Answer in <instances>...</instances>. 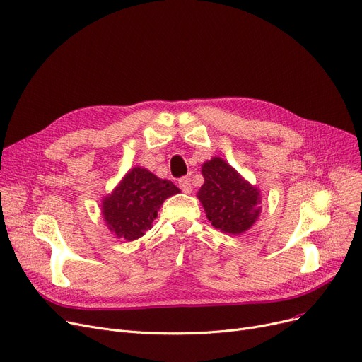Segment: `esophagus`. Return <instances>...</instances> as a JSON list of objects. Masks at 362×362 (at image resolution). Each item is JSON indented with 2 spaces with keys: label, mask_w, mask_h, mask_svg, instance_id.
<instances>
[{
  "label": "esophagus",
  "mask_w": 362,
  "mask_h": 362,
  "mask_svg": "<svg viewBox=\"0 0 362 362\" xmlns=\"http://www.w3.org/2000/svg\"><path fill=\"white\" fill-rule=\"evenodd\" d=\"M179 187L185 192V194H191L192 192V186H191V182L187 177H182L179 180Z\"/></svg>",
  "instance_id": "1"
}]
</instances>
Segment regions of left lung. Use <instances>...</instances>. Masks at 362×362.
Listing matches in <instances>:
<instances>
[{
    "label": "left lung",
    "instance_id": "left-lung-1",
    "mask_svg": "<svg viewBox=\"0 0 362 362\" xmlns=\"http://www.w3.org/2000/svg\"><path fill=\"white\" fill-rule=\"evenodd\" d=\"M202 176L198 198L211 225L233 235L250 229L260 211L257 187L245 182L222 158L204 163Z\"/></svg>",
    "mask_w": 362,
    "mask_h": 362
}]
</instances>
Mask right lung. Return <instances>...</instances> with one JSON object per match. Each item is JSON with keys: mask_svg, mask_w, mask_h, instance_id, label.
Instances as JSON below:
<instances>
[{"mask_svg": "<svg viewBox=\"0 0 362 362\" xmlns=\"http://www.w3.org/2000/svg\"><path fill=\"white\" fill-rule=\"evenodd\" d=\"M179 192L176 185L158 179L146 168L134 167L103 199V218L117 237L133 241L151 229L164 199Z\"/></svg>", "mask_w": 362, "mask_h": 362, "instance_id": "1", "label": "right lung"}]
</instances>
